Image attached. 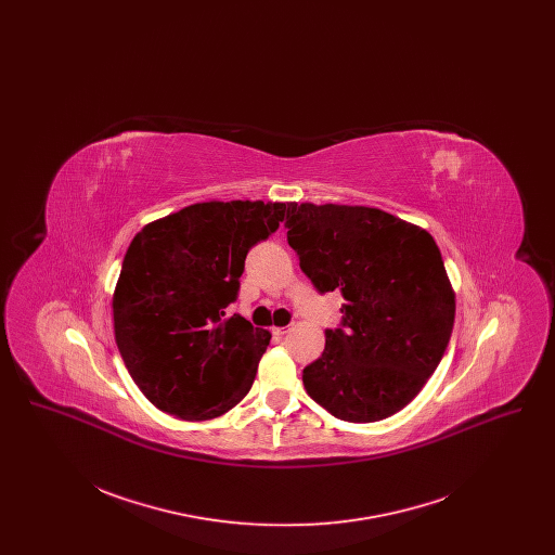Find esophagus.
Instances as JSON below:
<instances>
[{
  "label": "esophagus",
  "mask_w": 555,
  "mask_h": 555,
  "mask_svg": "<svg viewBox=\"0 0 555 555\" xmlns=\"http://www.w3.org/2000/svg\"><path fill=\"white\" fill-rule=\"evenodd\" d=\"M287 333V326H272V335L274 337H283Z\"/></svg>",
  "instance_id": "1"
}]
</instances>
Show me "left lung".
Instances as JSON below:
<instances>
[{
  "label": "left lung",
  "instance_id": "1",
  "mask_svg": "<svg viewBox=\"0 0 555 555\" xmlns=\"http://www.w3.org/2000/svg\"><path fill=\"white\" fill-rule=\"evenodd\" d=\"M287 241L320 293L341 291L344 328L304 369L308 396L376 423L423 391L448 349L455 293L428 231L366 206L287 204Z\"/></svg>",
  "mask_w": 555,
  "mask_h": 555
}]
</instances>
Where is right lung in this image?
<instances>
[{"mask_svg":"<svg viewBox=\"0 0 555 555\" xmlns=\"http://www.w3.org/2000/svg\"><path fill=\"white\" fill-rule=\"evenodd\" d=\"M281 202H204L145 224L129 245L112 297L125 366L158 410L210 421L235 408L256 378L270 333L235 301L245 256L285 218Z\"/></svg>","mask_w":555,"mask_h":555,"instance_id":"right-lung-1","label":"right lung"}]
</instances>
